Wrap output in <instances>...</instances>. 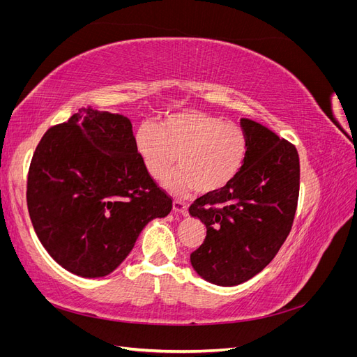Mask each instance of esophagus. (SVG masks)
Listing matches in <instances>:
<instances>
[{
	"label": "esophagus",
	"instance_id": "1",
	"mask_svg": "<svg viewBox=\"0 0 357 357\" xmlns=\"http://www.w3.org/2000/svg\"><path fill=\"white\" fill-rule=\"evenodd\" d=\"M188 204L186 202H183V201H178V199H176L174 202H172V210H174L176 213H180V214H183V215H186L188 214Z\"/></svg>",
	"mask_w": 357,
	"mask_h": 357
}]
</instances>
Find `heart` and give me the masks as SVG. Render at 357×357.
<instances>
[{
    "instance_id": "heart-1",
    "label": "heart",
    "mask_w": 357,
    "mask_h": 357,
    "mask_svg": "<svg viewBox=\"0 0 357 357\" xmlns=\"http://www.w3.org/2000/svg\"><path fill=\"white\" fill-rule=\"evenodd\" d=\"M143 164L155 180L178 167L165 186L176 195L198 189L214 193L240 174L248 153L244 128L220 116L183 112L167 116L160 126L143 123L135 134Z\"/></svg>"
}]
</instances>
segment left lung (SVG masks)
Instances as JSON below:
<instances>
[{
	"mask_svg": "<svg viewBox=\"0 0 357 357\" xmlns=\"http://www.w3.org/2000/svg\"><path fill=\"white\" fill-rule=\"evenodd\" d=\"M241 126L248 153L240 174L189 208L207 228L190 264L218 286L241 284L273 261L294 225L299 197L296 147L250 119H241Z\"/></svg>",
	"mask_w": 357,
	"mask_h": 357,
	"instance_id": "8db88e82",
	"label": "left lung"
}]
</instances>
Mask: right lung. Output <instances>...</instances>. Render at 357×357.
<instances>
[{
	"mask_svg": "<svg viewBox=\"0 0 357 357\" xmlns=\"http://www.w3.org/2000/svg\"><path fill=\"white\" fill-rule=\"evenodd\" d=\"M26 202L40 243L67 271L105 277L172 199L150 177L128 117L88 107L52 126L32 156Z\"/></svg>",
	"mask_w": 357,
	"mask_h": 357,
	"instance_id": "1",
	"label": "right lung"
}]
</instances>
